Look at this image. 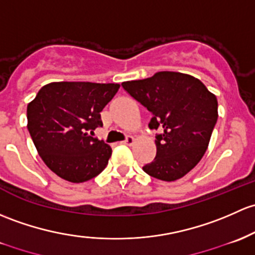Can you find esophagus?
I'll use <instances>...</instances> for the list:
<instances>
[{
  "mask_svg": "<svg viewBox=\"0 0 255 255\" xmlns=\"http://www.w3.org/2000/svg\"><path fill=\"white\" fill-rule=\"evenodd\" d=\"M134 140L135 139L133 138V136H127V139H126V140H123L122 143L126 144V145H132V144L134 143Z\"/></svg>",
  "mask_w": 255,
  "mask_h": 255,
  "instance_id": "34e87169",
  "label": "esophagus"
}]
</instances>
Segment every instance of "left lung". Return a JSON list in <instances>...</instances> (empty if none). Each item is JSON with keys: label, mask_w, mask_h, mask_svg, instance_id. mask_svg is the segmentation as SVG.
Returning a JSON list of instances; mask_svg holds the SVG:
<instances>
[{"label": "left lung", "mask_w": 255, "mask_h": 255, "mask_svg": "<svg viewBox=\"0 0 255 255\" xmlns=\"http://www.w3.org/2000/svg\"><path fill=\"white\" fill-rule=\"evenodd\" d=\"M122 87L151 112L149 127L161 132L155 136L156 156L144 172L166 182L186 176L208 149L219 116L216 96L198 78L170 71Z\"/></svg>", "instance_id": "obj_1"}]
</instances>
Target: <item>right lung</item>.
<instances>
[{
    "mask_svg": "<svg viewBox=\"0 0 255 255\" xmlns=\"http://www.w3.org/2000/svg\"><path fill=\"white\" fill-rule=\"evenodd\" d=\"M119 89L116 83L52 82L28 104L26 127L53 173L83 183L103 172L112 149L92 135L103 126L100 112Z\"/></svg>",
    "mask_w": 255,
    "mask_h": 255,
    "instance_id": "obj_1",
    "label": "right lung"
}]
</instances>
